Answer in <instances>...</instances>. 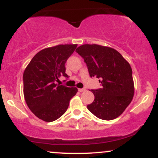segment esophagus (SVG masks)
I'll return each instance as SVG.
<instances>
[{
    "label": "esophagus",
    "mask_w": 158,
    "mask_h": 158,
    "mask_svg": "<svg viewBox=\"0 0 158 158\" xmlns=\"http://www.w3.org/2000/svg\"><path fill=\"white\" fill-rule=\"evenodd\" d=\"M78 90H79V92H83V91H85L86 89H85V88H79Z\"/></svg>",
    "instance_id": "34e87169"
}]
</instances>
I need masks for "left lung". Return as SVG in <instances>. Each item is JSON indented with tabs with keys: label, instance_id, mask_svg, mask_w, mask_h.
I'll return each instance as SVG.
<instances>
[{
	"label": "left lung",
	"instance_id": "8db88e82",
	"mask_svg": "<svg viewBox=\"0 0 158 158\" xmlns=\"http://www.w3.org/2000/svg\"><path fill=\"white\" fill-rule=\"evenodd\" d=\"M76 52L84 59L90 77L99 79L102 88L91 90L94 100L88 109L104 120L116 119L131 102L135 93L132 70L118 51L98 44H83Z\"/></svg>",
	"mask_w": 158,
	"mask_h": 158
}]
</instances>
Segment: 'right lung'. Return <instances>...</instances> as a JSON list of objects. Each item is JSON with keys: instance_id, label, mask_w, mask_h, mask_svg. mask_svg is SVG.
Masks as SVG:
<instances>
[{"instance_id": "obj_1", "label": "right lung", "mask_w": 158, "mask_h": 158, "mask_svg": "<svg viewBox=\"0 0 158 158\" xmlns=\"http://www.w3.org/2000/svg\"><path fill=\"white\" fill-rule=\"evenodd\" d=\"M77 44H59L36 53L23 75V95L27 106L38 118L52 122L61 117L77 94V88L57 84L65 73V63Z\"/></svg>"}]
</instances>
